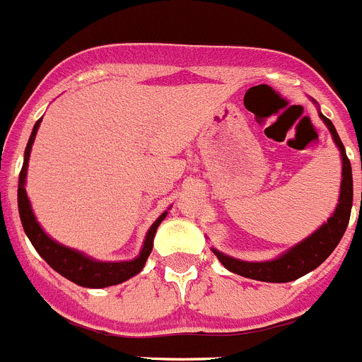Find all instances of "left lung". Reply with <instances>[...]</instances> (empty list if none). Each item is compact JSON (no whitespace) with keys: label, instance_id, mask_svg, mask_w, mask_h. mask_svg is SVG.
Wrapping results in <instances>:
<instances>
[{"label":"left lung","instance_id":"1","mask_svg":"<svg viewBox=\"0 0 362 362\" xmlns=\"http://www.w3.org/2000/svg\"><path fill=\"white\" fill-rule=\"evenodd\" d=\"M321 120L328 127L330 134L334 138V144L339 147L341 159H343V179H341V194H339V203H337L336 211L332 217L325 222L320 230L314 231L313 235L301 240L289 251H285L274 260L267 262H244L238 258L228 257V255L221 253L215 247H211L215 257L221 260V264L226 267L228 271L240 276L251 278V280H260V281H273V284H285V281L298 280L303 274L310 273L323 264L330 253L336 250L339 240L343 238L344 230L350 221V211H352V201H354V183H352V165L350 159L346 158V151L341 141L339 134H337L336 127L327 116L320 112Z\"/></svg>","mask_w":362,"mask_h":362}]
</instances>
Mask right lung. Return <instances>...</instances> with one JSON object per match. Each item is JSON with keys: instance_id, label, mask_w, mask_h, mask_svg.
Returning <instances> with one entry per match:
<instances>
[{"instance_id": "1", "label": "right lung", "mask_w": 362, "mask_h": 362, "mask_svg": "<svg viewBox=\"0 0 362 362\" xmlns=\"http://www.w3.org/2000/svg\"><path fill=\"white\" fill-rule=\"evenodd\" d=\"M42 118H39L34 125V131L30 134V140L26 144L25 148V161H23V168L19 172V185H18V206H19V217H21V224L25 228V233L28 235L32 246L35 247L39 255L46 260V264L52 267V269L57 271L59 274H62L64 278H68L73 284L82 285V287H89V289H102V287H109V285L122 284V281L129 280L134 274L140 273L144 269L145 262H147L148 255L152 251V242H154V235L158 226L161 224L165 217H167V211L159 215L156 218V222L151 226V230L147 231V237H145L144 247H141L140 255L134 258V260L129 262H98L93 260V258L86 257L84 253H78V251L71 250V247H66L59 242H55L53 238H49L48 235L42 231V228L39 226L37 218H35L32 206H30L28 195L25 190V181H26V168H28V158L30 151H32V145H34L35 134H37V129L41 125Z\"/></svg>"}]
</instances>
